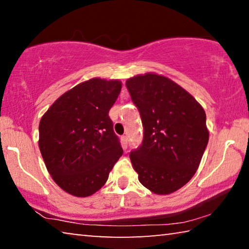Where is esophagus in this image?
I'll list each match as a JSON object with an SVG mask.
<instances>
[{
  "instance_id": "esophagus-1",
  "label": "esophagus",
  "mask_w": 249,
  "mask_h": 249,
  "mask_svg": "<svg viewBox=\"0 0 249 249\" xmlns=\"http://www.w3.org/2000/svg\"><path fill=\"white\" fill-rule=\"evenodd\" d=\"M121 142H122V147H123L124 149L127 148V145H128V137H127V136H122V137H121Z\"/></svg>"
}]
</instances>
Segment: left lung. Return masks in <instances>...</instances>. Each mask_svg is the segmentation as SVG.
Masks as SVG:
<instances>
[{
  "label": "left lung",
  "mask_w": 249,
  "mask_h": 249,
  "mask_svg": "<svg viewBox=\"0 0 249 249\" xmlns=\"http://www.w3.org/2000/svg\"><path fill=\"white\" fill-rule=\"evenodd\" d=\"M126 87L144 126L141 147L129 154L134 170L148 190L170 195L188 183L199 168L209 142L204 109L165 75H135Z\"/></svg>",
  "instance_id": "obj_1"
}]
</instances>
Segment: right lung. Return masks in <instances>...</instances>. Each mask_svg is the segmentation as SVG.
Wrapping results in <instances>:
<instances>
[{
    "instance_id": "obj_1",
    "label": "right lung",
    "mask_w": 249,
    "mask_h": 249,
    "mask_svg": "<svg viewBox=\"0 0 249 249\" xmlns=\"http://www.w3.org/2000/svg\"><path fill=\"white\" fill-rule=\"evenodd\" d=\"M120 80L93 78L54 101L39 123V149L46 168L62 190L86 197L99 191L123 155L108 111Z\"/></svg>"
}]
</instances>
